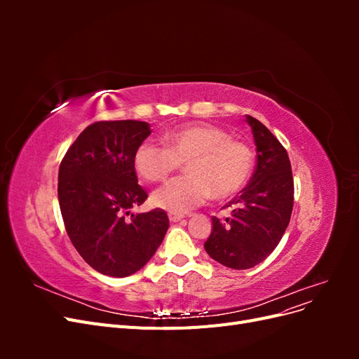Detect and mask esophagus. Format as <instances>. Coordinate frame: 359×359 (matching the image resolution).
Wrapping results in <instances>:
<instances>
[{
	"mask_svg": "<svg viewBox=\"0 0 359 359\" xmlns=\"http://www.w3.org/2000/svg\"><path fill=\"white\" fill-rule=\"evenodd\" d=\"M168 217H169V220H170L172 223L181 222V220L184 219V215H182V214H177V212H169V214H168Z\"/></svg>",
	"mask_w": 359,
	"mask_h": 359,
	"instance_id": "1",
	"label": "esophagus"
}]
</instances>
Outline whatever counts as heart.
<instances>
[{
  "label": "heart",
  "mask_w": 359,
  "mask_h": 359,
  "mask_svg": "<svg viewBox=\"0 0 359 359\" xmlns=\"http://www.w3.org/2000/svg\"><path fill=\"white\" fill-rule=\"evenodd\" d=\"M156 142L139 144L133 165L148 182H163L186 163L187 175L168 182L153 194L158 208L182 214L215 199L232 198L252 175L255 157L241 140L211 124H190L173 128Z\"/></svg>",
  "instance_id": "b5f03b06"
}]
</instances>
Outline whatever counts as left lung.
<instances>
[{"instance_id": "1", "label": "left lung", "mask_w": 359, "mask_h": 359, "mask_svg": "<svg viewBox=\"0 0 359 359\" xmlns=\"http://www.w3.org/2000/svg\"><path fill=\"white\" fill-rule=\"evenodd\" d=\"M245 119L256 144V169L240 196L226 205L233 208L231 217H212V232L205 241L206 253L233 269L253 268L274 252L293 208L287 151L259 119L250 115Z\"/></svg>"}]
</instances>
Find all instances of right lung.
<instances>
[{
	"mask_svg": "<svg viewBox=\"0 0 359 359\" xmlns=\"http://www.w3.org/2000/svg\"><path fill=\"white\" fill-rule=\"evenodd\" d=\"M149 135L144 121H97L61 160L58 201L64 226L85 262L104 276L135 274L154 256L169 227L160 208L130 212L148 198L137 184L133 156Z\"/></svg>",
	"mask_w": 359,
	"mask_h": 359,
	"instance_id": "right-lung-1",
	"label": "right lung"
}]
</instances>
